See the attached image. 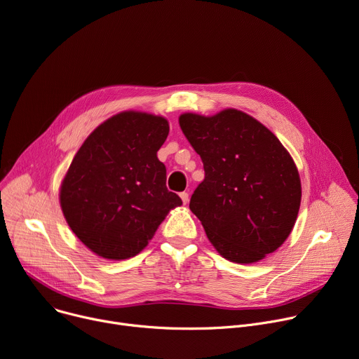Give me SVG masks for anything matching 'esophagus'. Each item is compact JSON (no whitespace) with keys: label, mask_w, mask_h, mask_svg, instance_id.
Here are the masks:
<instances>
[{"label":"esophagus","mask_w":359,"mask_h":359,"mask_svg":"<svg viewBox=\"0 0 359 359\" xmlns=\"http://www.w3.org/2000/svg\"><path fill=\"white\" fill-rule=\"evenodd\" d=\"M180 197H181V200H182V203H184V204H187V203H188V200H189L188 192H181Z\"/></svg>","instance_id":"esophagus-1"}]
</instances>
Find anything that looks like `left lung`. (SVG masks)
<instances>
[{"label": "left lung", "instance_id": "obj_1", "mask_svg": "<svg viewBox=\"0 0 359 359\" xmlns=\"http://www.w3.org/2000/svg\"><path fill=\"white\" fill-rule=\"evenodd\" d=\"M180 126L204 163L189 208L224 259L255 263L283 244L300 207L296 165L259 121L236 109L184 114Z\"/></svg>", "mask_w": 359, "mask_h": 359}]
</instances>
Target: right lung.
Here are the masks:
<instances>
[{
  "instance_id": "add662e5",
  "label": "right lung",
  "mask_w": 359,
  "mask_h": 359,
  "mask_svg": "<svg viewBox=\"0 0 359 359\" xmlns=\"http://www.w3.org/2000/svg\"><path fill=\"white\" fill-rule=\"evenodd\" d=\"M168 132L162 116L122 112L99 125L73 158L60 204L72 231L97 256H136L182 204L156 156Z\"/></svg>"
}]
</instances>
